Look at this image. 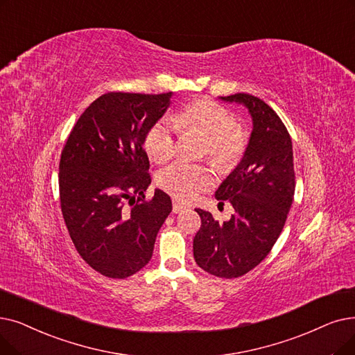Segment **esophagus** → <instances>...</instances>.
Returning <instances> with one entry per match:
<instances>
[{"label":"esophagus","instance_id":"34e87169","mask_svg":"<svg viewBox=\"0 0 355 355\" xmlns=\"http://www.w3.org/2000/svg\"><path fill=\"white\" fill-rule=\"evenodd\" d=\"M173 210L174 213H181L182 210H186V206L180 203V200H173Z\"/></svg>","mask_w":355,"mask_h":355}]
</instances>
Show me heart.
Listing matches in <instances>:
<instances>
[{
	"label": "heart",
	"instance_id": "obj_1",
	"mask_svg": "<svg viewBox=\"0 0 355 355\" xmlns=\"http://www.w3.org/2000/svg\"><path fill=\"white\" fill-rule=\"evenodd\" d=\"M168 119H159L148 129L144 148L148 157L158 164L171 159L175 153V130L181 135L200 133L205 136L203 153L220 166L234 165L246 148V135L236 125L234 114L223 105L198 100L181 107ZM214 173L206 165L174 162L157 174V186L181 202H193L200 194L213 187Z\"/></svg>",
	"mask_w": 355,
	"mask_h": 355
}]
</instances>
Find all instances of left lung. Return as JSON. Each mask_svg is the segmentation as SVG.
I'll return each instance as SVG.
<instances>
[{
	"label": "left lung",
	"instance_id": "left-lung-1",
	"mask_svg": "<svg viewBox=\"0 0 355 355\" xmlns=\"http://www.w3.org/2000/svg\"><path fill=\"white\" fill-rule=\"evenodd\" d=\"M239 103L252 117V133L242 161L216 191L235 209L227 222L196 211L202 226L193 241L200 268L222 279H236L255 268L271 251L284 227L295 197V166L290 135L271 107L245 92L220 97Z\"/></svg>",
	"mask_w": 355,
	"mask_h": 355
}]
</instances>
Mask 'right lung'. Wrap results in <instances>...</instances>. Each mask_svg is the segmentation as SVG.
Masks as SVG:
<instances>
[{
	"label": "right lung",
	"instance_id": "obj_1",
	"mask_svg": "<svg viewBox=\"0 0 355 355\" xmlns=\"http://www.w3.org/2000/svg\"><path fill=\"white\" fill-rule=\"evenodd\" d=\"M173 92H107L71 130L59 162L64 220L85 263L110 279H126L152 258L171 198L150 184L144 149L148 129L162 117Z\"/></svg>",
	"mask_w": 355,
	"mask_h": 355
}]
</instances>
